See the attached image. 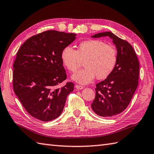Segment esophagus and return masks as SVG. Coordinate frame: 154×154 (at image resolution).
Segmentation results:
<instances>
[{
	"instance_id": "1",
	"label": "esophagus",
	"mask_w": 154,
	"mask_h": 154,
	"mask_svg": "<svg viewBox=\"0 0 154 154\" xmlns=\"http://www.w3.org/2000/svg\"><path fill=\"white\" fill-rule=\"evenodd\" d=\"M75 88H76L77 90H82L84 88V86H80V85H76V86H75Z\"/></svg>"
}]
</instances>
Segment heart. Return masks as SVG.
Returning <instances> with one entry per match:
<instances>
[{"label": "heart", "instance_id": "heart-1", "mask_svg": "<svg viewBox=\"0 0 154 154\" xmlns=\"http://www.w3.org/2000/svg\"><path fill=\"white\" fill-rule=\"evenodd\" d=\"M60 59L63 65L71 72H75L83 60L84 68L74 74L72 78L76 82L87 84L96 76L104 80L113 72L117 65V51L113 46L107 45L97 39L80 42L75 50L70 46L61 51Z\"/></svg>", "mask_w": 154, "mask_h": 154}]
</instances>
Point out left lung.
I'll return each instance as SVG.
<instances>
[{"label": "left lung", "mask_w": 154, "mask_h": 154, "mask_svg": "<svg viewBox=\"0 0 154 154\" xmlns=\"http://www.w3.org/2000/svg\"><path fill=\"white\" fill-rule=\"evenodd\" d=\"M109 37L117 50V63L111 74L96 84L91 109L97 115L111 117L125 111L137 89L139 61L132 46L110 32L95 34L91 37Z\"/></svg>", "instance_id": "left-lung-1"}]
</instances>
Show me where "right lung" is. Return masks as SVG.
Listing matches in <instances>:
<instances>
[{
	"instance_id": "obj_1",
	"label": "right lung",
	"mask_w": 154,
	"mask_h": 154,
	"mask_svg": "<svg viewBox=\"0 0 154 154\" xmlns=\"http://www.w3.org/2000/svg\"><path fill=\"white\" fill-rule=\"evenodd\" d=\"M76 34L49 30L29 37L20 47L13 64V89L33 117L50 121L62 113L74 84L66 79L60 53Z\"/></svg>"
}]
</instances>
